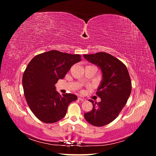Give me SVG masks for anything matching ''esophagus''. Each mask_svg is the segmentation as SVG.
Segmentation results:
<instances>
[{
	"label": "esophagus",
	"mask_w": 156,
	"mask_h": 156,
	"mask_svg": "<svg viewBox=\"0 0 156 156\" xmlns=\"http://www.w3.org/2000/svg\"><path fill=\"white\" fill-rule=\"evenodd\" d=\"M78 100H79V101H84L86 100L85 99L82 98H80V97H79V98H78Z\"/></svg>",
	"instance_id": "esophagus-1"
}]
</instances>
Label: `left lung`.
I'll list each match as a JSON object with an SVG mask.
<instances>
[{"mask_svg":"<svg viewBox=\"0 0 156 156\" xmlns=\"http://www.w3.org/2000/svg\"><path fill=\"white\" fill-rule=\"evenodd\" d=\"M83 56L98 66L103 73V80L96 92L101 101L89 100L93 108L91 111L84 113V119L94 126L107 125L116 119L130 96L131 81L128 70L120 60L104 52Z\"/></svg>","mask_w":156,"mask_h":156,"instance_id":"8db88e82","label":"left lung"}]
</instances>
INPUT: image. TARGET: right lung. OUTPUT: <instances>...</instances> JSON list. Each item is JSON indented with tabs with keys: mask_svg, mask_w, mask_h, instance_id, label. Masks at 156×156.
<instances>
[{
	"mask_svg": "<svg viewBox=\"0 0 156 156\" xmlns=\"http://www.w3.org/2000/svg\"><path fill=\"white\" fill-rule=\"evenodd\" d=\"M81 60L80 55L56 50L39 54L30 60L23 73L22 83L27 104L37 119L51 124L65 116L69 103L77 97L67 93L60 95L55 84Z\"/></svg>",
	"mask_w": 156,
	"mask_h": 156,
	"instance_id": "right-lung-1",
	"label": "right lung"
}]
</instances>
